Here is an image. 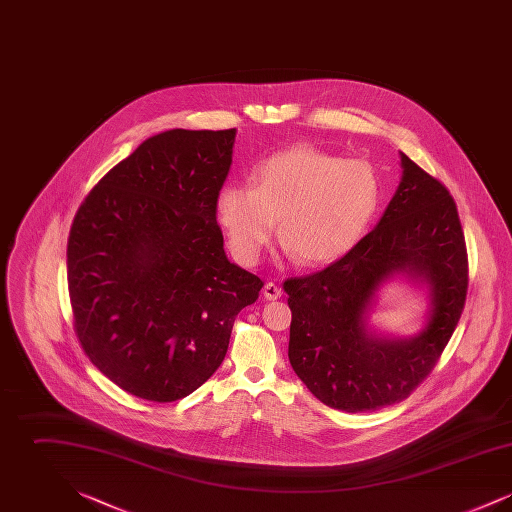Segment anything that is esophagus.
<instances>
[{"label":"esophagus","mask_w":512,"mask_h":512,"mask_svg":"<svg viewBox=\"0 0 512 512\" xmlns=\"http://www.w3.org/2000/svg\"><path fill=\"white\" fill-rule=\"evenodd\" d=\"M263 295L267 297L268 301H276L282 297V290L274 282H267L263 288Z\"/></svg>","instance_id":"obj_1"}]
</instances>
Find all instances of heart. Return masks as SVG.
<instances>
[{
	"label": "heart",
	"mask_w": 512,
	"mask_h": 512,
	"mask_svg": "<svg viewBox=\"0 0 512 512\" xmlns=\"http://www.w3.org/2000/svg\"><path fill=\"white\" fill-rule=\"evenodd\" d=\"M378 203V176L366 163L299 144L261 161L251 186L220 190L217 213L244 265L259 261L280 218L286 251L305 267H320L357 245Z\"/></svg>",
	"instance_id": "b5f03b06"
}]
</instances>
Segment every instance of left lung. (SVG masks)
<instances>
[{"mask_svg": "<svg viewBox=\"0 0 512 512\" xmlns=\"http://www.w3.org/2000/svg\"><path fill=\"white\" fill-rule=\"evenodd\" d=\"M401 169L372 232L330 267L284 282L292 368L318 401L345 413L409 397L438 363L463 313L468 259L455 199L405 153ZM397 273L431 290L429 320L411 339L376 335L365 322L375 292Z\"/></svg>", "mask_w": 512, "mask_h": 512, "instance_id": "1", "label": "left lung"}]
</instances>
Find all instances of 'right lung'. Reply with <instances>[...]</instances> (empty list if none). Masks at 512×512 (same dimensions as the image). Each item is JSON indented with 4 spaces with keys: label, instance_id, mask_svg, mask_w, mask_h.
Masks as SVG:
<instances>
[{
    "label": "right lung",
    "instance_id": "right-lung-1",
    "mask_svg": "<svg viewBox=\"0 0 512 512\" xmlns=\"http://www.w3.org/2000/svg\"><path fill=\"white\" fill-rule=\"evenodd\" d=\"M236 128L147 138L76 211L67 245L74 330L121 390L182 399L224 361L263 280L228 261L217 199Z\"/></svg>",
    "mask_w": 512,
    "mask_h": 512
}]
</instances>
